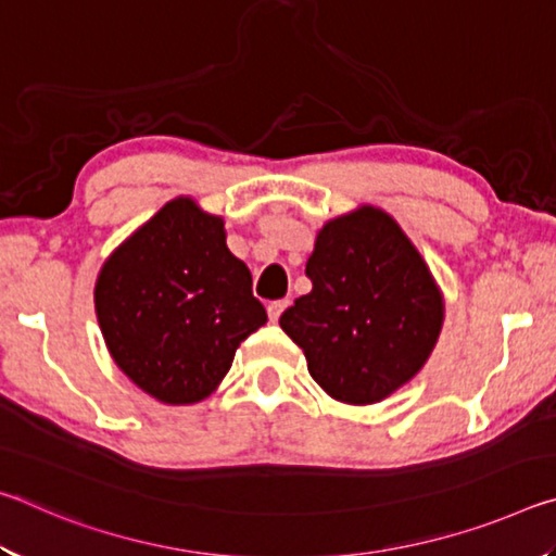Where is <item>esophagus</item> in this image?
I'll return each instance as SVG.
<instances>
[{
  "label": "esophagus",
  "mask_w": 556,
  "mask_h": 556,
  "mask_svg": "<svg viewBox=\"0 0 556 556\" xmlns=\"http://www.w3.org/2000/svg\"><path fill=\"white\" fill-rule=\"evenodd\" d=\"M289 306V299H277V301H269L267 306V314H269V321H279V316L285 308Z\"/></svg>",
  "instance_id": "obj_1"
}]
</instances>
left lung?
<instances>
[{
    "instance_id": "obj_1",
    "label": "left lung",
    "mask_w": 556,
    "mask_h": 556,
    "mask_svg": "<svg viewBox=\"0 0 556 556\" xmlns=\"http://www.w3.org/2000/svg\"><path fill=\"white\" fill-rule=\"evenodd\" d=\"M314 289L279 318L308 372L348 404H372L427 363L444 321L429 267L388 213L370 205L324 225L306 262Z\"/></svg>"
}]
</instances>
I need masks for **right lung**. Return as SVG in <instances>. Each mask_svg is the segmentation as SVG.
I'll return each mask as SVG.
<instances>
[{
  "mask_svg": "<svg viewBox=\"0 0 556 556\" xmlns=\"http://www.w3.org/2000/svg\"><path fill=\"white\" fill-rule=\"evenodd\" d=\"M98 321L122 372L166 404L208 397L238 345L267 324L223 218L166 203L112 252L96 285Z\"/></svg>",
  "mask_w": 556,
  "mask_h": 556,
  "instance_id": "obj_1",
  "label": "right lung"
}]
</instances>
